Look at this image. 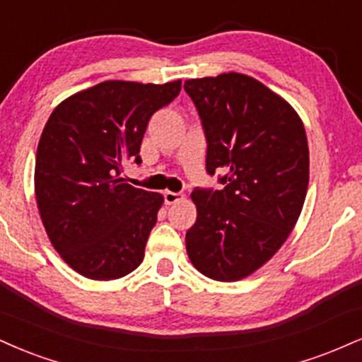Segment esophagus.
Returning a JSON list of instances; mask_svg holds the SVG:
<instances>
[{
    "instance_id": "esophagus-1",
    "label": "esophagus",
    "mask_w": 362,
    "mask_h": 362,
    "mask_svg": "<svg viewBox=\"0 0 362 362\" xmlns=\"http://www.w3.org/2000/svg\"><path fill=\"white\" fill-rule=\"evenodd\" d=\"M163 199H165V204H167V206H172V204H175V202H178V200L184 199V194L170 192V190H167V192L163 194Z\"/></svg>"
}]
</instances>
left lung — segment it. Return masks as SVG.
Returning <instances> with one entry per match:
<instances>
[{"mask_svg": "<svg viewBox=\"0 0 362 362\" xmlns=\"http://www.w3.org/2000/svg\"><path fill=\"white\" fill-rule=\"evenodd\" d=\"M202 121L209 175L221 190L195 189L197 221L187 255L217 281L250 276L297 224L308 187V143L297 111L259 81L238 72L184 84Z\"/></svg>", "mask_w": 362, "mask_h": 362, "instance_id": "1", "label": "left lung"}]
</instances>
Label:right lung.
<instances>
[{
	"label": "right lung",
	"mask_w": 362,
	"mask_h": 362,
	"mask_svg": "<svg viewBox=\"0 0 362 362\" xmlns=\"http://www.w3.org/2000/svg\"><path fill=\"white\" fill-rule=\"evenodd\" d=\"M182 81H106L52 112L35 160V197L52 246L77 273L116 280L139 267L163 195L124 184L138 165L150 117L177 98Z\"/></svg>",
	"instance_id": "right-lung-1"
}]
</instances>
